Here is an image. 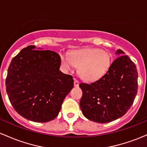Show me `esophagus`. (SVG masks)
<instances>
[{"label": "esophagus", "instance_id": "1", "mask_svg": "<svg viewBox=\"0 0 147 147\" xmlns=\"http://www.w3.org/2000/svg\"><path fill=\"white\" fill-rule=\"evenodd\" d=\"M74 87H78V85H79L78 80H76V79H74Z\"/></svg>", "mask_w": 147, "mask_h": 147}]
</instances>
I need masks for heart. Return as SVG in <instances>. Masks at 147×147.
<instances>
[{
	"label": "heart",
	"instance_id": "obj_1",
	"mask_svg": "<svg viewBox=\"0 0 147 147\" xmlns=\"http://www.w3.org/2000/svg\"><path fill=\"white\" fill-rule=\"evenodd\" d=\"M61 60L64 67L69 70L79 67V76L86 81H94L101 78L110 65L108 53L98 49L75 51L69 56H61Z\"/></svg>",
	"mask_w": 147,
	"mask_h": 147
}]
</instances>
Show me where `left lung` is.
Wrapping results in <instances>:
<instances>
[{"label": "left lung", "mask_w": 147, "mask_h": 147, "mask_svg": "<svg viewBox=\"0 0 147 147\" xmlns=\"http://www.w3.org/2000/svg\"><path fill=\"white\" fill-rule=\"evenodd\" d=\"M108 71L92 83H80V101L85 117L97 123H108L123 116L131 108L138 92V71L134 62L121 49Z\"/></svg>", "instance_id": "8db88e82"}]
</instances>
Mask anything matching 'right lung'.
Segmentation results:
<instances>
[{
	"label": "right lung",
	"instance_id": "right-lung-1",
	"mask_svg": "<svg viewBox=\"0 0 147 147\" xmlns=\"http://www.w3.org/2000/svg\"><path fill=\"white\" fill-rule=\"evenodd\" d=\"M60 65L57 53L35 50L34 46L24 48L12 59L6 91L21 116L44 123L58 115L66 96L74 87L73 77L61 72Z\"/></svg>",
	"mask_w": 147,
	"mask_h": 147
}]
</instances>
